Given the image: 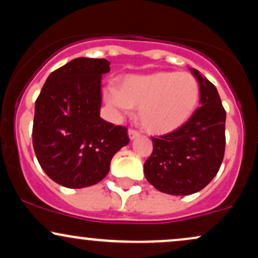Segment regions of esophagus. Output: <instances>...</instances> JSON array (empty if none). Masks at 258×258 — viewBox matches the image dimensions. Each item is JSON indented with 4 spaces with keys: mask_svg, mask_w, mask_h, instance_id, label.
<instances>
[{
    "mask_svg": "<svg viewBox=\"0 0 258 258\" xmlns=\"http://www.w3.org/2000/svg\"><path fill=\"white\" fill-rule=\"evenodd\" d=\"M139 135H141V133H139L138 131H136V130H128V138L131 139V141H133V139H136L137 137H139Z\"/></svg>",
    "mask_w": 258,
    "mask_h": 258,
    "instance_id": "esophagus-1",
    "label": "esophagus"
}]
</instances>
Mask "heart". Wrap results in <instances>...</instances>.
<instances>
[{
    "mask_svg": "<svg viewBox=\"0 0 258 258\" xmlns=\"http://www.w3.org/2000/svg\"><path fill=\"white\" fill-rule=\"evenodd\" d=\"M105 100L119 114L139 108V121L148 132L170 133L191 117L200 100V85L191 74L158 72L128 75L120 90L108 87Z\"/></svg>",
    "mask_w": 258,
    "mask_h": 258,
    "instance_id": "1",
    "label": "heart"
}]
</instances>
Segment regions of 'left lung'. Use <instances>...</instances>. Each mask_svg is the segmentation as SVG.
Here are the masks:
<instances>
[{
    "label": "left lung",
    "mask_w": 258,
    "mask_h": 258,
    "mask_svg": "<svg viewBox=\"0 0 258 258\" xmlns=\"http://www.w3.org/2000/svg\"><path fill=\"white\" fill-rule=\"evenodd\" d=\"M200 108L176 131L153 139V153L144 164L150 184L162 193L189 195L209 184L220 170L226 148V110L217 88L197 69Z\"/></svg>",
    "instance_id": "1"
}]
</instances>
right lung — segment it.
<instances>
[{"label":"right lung","instance_id":"right-lung-1","mask_svg":"<svg viewBox=\"0 0 258 258\" xmlns=\"http://www.w3.org/2000/svg\"><path fill=\"white\" fill-rule=\"evenodd\" d=\"M106 59L76 58L54 70L35 103L32 144L42 170L67 188L100 182L128 144L127 128L100 117Z\"/></svg>","mask_w":258,"mask_h":258}]
</instances>
